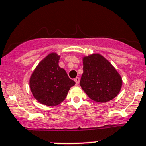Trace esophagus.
Wrapping results in <instances>:
<instances>
[{"mask_svg":"<svg viewBox=\"0 0 146 146\" xmlns=\"http://www.w3.org/2000/svg\"><path fill=\"white\" fill-rule=\"evenodd\" d=\"M74 81H76V85H78V84H79V81H80V78H78V77H76V78L74 79Z\"/></svg>","mask_w":146,"mask_h":146,"instance_id":"34e87169","label":"esophagus"}]
</instances>
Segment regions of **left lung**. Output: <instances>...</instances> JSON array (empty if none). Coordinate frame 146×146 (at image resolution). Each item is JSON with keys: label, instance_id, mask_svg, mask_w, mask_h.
<instances>
[{"label": "left lung", "instance_id": "1", "mask_svg": "<svg viewBox=\"0 0 146 146\" xmlns=\"http://www.w3.org/2000/svg\"><path fill=\"white\" fill-rule=\"evenodd\" d=\"M83 65L80 86L90 99L105 102L118 95L121 88V77L106 58L93 54L83 58Z\"/></svg>", "mask_w": 146, "mask_h": 146}]
</instances>
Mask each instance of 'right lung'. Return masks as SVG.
<instances>
[{"mask_svg":"<svg viewBox=\"0 0 146 146\" xmlns=\"http://www.w3.org/2000/svg\"><path fill=\"white\" fill-rule=\"evenodd\" d=\"M60 56L51 53L38 64L30 79L34 98L42 104L55 106L66 98L76 82L68 77L66 71L59 66Z\"/></svg>","mask_w":146,"mask_h":146,"instance_id":"obj_1","label":"right lung"}]
</instances>
